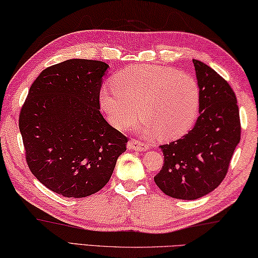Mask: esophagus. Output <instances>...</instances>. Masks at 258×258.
<instances>
[{
	"instance_id": "obj_1",
	"label": "esophagus",
	"mask_w": 258,
	"mask_h": 258,
	"mask_svg": "<svg viewBox=\"0 0 258 258\" xmlns=\"http://www.w3.org/2000/svg\"><path fill=\"white\" fill-rule=\"evenodd\" d=\"M128 149L132 150V151H138V152H144V151H147L150 149V146L145 144V143H142L139 142L138 139H132L128 143Z\"/></svg>"
}]
</instances>
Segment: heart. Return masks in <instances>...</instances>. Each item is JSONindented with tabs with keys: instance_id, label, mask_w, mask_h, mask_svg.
<instances>
[{
	"instance_id": "1",
	"label": "heart",
	"mask_w": 258,
	"mask_h": 258,
	"mask_svg": "<svg viewBox=\"0 0 258 258\" xmlns=\"http://www.w3.org/2000/svg\"><path fill=\"white\" fill-rule=\"evenodd\" d=\"M113 88H103L99 106L114 128L124 129L137 117L139 134L175 139L196 121L200 88L191 74L158 65H134L120 71Z\"/></svg>"
}]
</instances>
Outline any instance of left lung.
I'll list each match as a JSON object with an SVG mask.
<instances>
[{"label": "left lung", "mask_w": 258, "mask_h": 258, "mask_svg": "<svg viewBox=\"0 0 258 258\" xmlns=\"http://www.w3.org/2000/svg\"><path fill=\"white\" fill-rule=\"evenodd\" d=\"M193 64L200 88V115L188 134L160 146L164 163L154 177L163 193L181 200L199 199L222 183L241 134L230 84L205 62L193 59Z\"/></svg>", "instance_id": "left-lung-1"}]
</instances>
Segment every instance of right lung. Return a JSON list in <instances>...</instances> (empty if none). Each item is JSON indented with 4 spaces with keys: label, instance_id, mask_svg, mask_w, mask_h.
<instances>
[{
    "label": "right lung",
    "instance_id": "right-lung-1",
    "mask_svg": "<svg viewBox=\"0 0 258 258\" xmlns=\"http://www.w3.org/2000/svg\"><path fill=\"white\" fill-rule=\"evenodd\" d=\"M109 66L69 59L48 67L29 88L19 115L26 161L44 186L84 198L108 183L126 139L100 113L99 94Z\"/></svg>",
    "mask_w": 258,
    "mask_h": 258
}]
</instances>
